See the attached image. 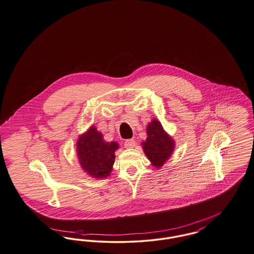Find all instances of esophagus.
I'll use <instances>...</instances> for the list:
<instances>
[{"label": "esophagus", "instance_id": "34e87169", "mask_svg": "<svg viewBox=\"0 0 254 254\" xmlns=\"http://www.w3.org/2000/svg\"><path fill=\"white\" fill-rule=\"evenodd\" d=\"M135 145V141L133 139H127L125 141V146L127 148H132Z\"/></svg>", "mask_w": 254, "mask_h": 254}]
</instances>
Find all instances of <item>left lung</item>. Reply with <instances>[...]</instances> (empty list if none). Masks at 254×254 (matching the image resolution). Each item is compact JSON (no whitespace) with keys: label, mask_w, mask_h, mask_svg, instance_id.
Segmentation results:
<instances>
[{"label":"left lung","mask_w":254,"mask_h":254,"mask_svg":"<svg viewBox=\"0 0 254 254\" xmlns=\"http://www.w3.org/2000/svg\"><path fill=\"white\" fill-rule=\"evenodd\" d=\"M147 138L142 143L146 157L155 168H161L174 150V141L166 132L161 123L153 119L146 127Z\"/></svg>","instance_id":"obj_1"}]
</instances>
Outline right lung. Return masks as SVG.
Masks as SVG:
<instances>
[{"mask_svg": "<svg viewBox=\"0 0 254 254\" xmlns=\"http://www.w3.org/2000/svg\"><path fill=\"white\" fill-rule=\"evenodd\" d=\"M119 148L116 142H106L95 127H91L77 141V155L81 168L93 178H106L110 175Z\"/></svg>", "mask_w": 254, "mask_h": 254, "instance_id": "obj_1", "label": "right lung"}]
</instances>
